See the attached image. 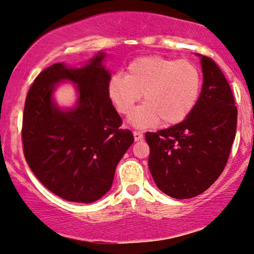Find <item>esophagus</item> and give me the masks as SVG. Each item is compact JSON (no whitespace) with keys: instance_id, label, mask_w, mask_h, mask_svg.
<instances>
[{"instance_id":"1","label":"esophagus","mask_w":254,"mask_h":254,"mask_svg":"<svg viewBox=\"0 0 254 254\" xmlns=\"http://www.w3.org/2000/svg\"><path fill=\"white\" fill-rule=\"evenodd\" d=\"M133 135H134V140L135 141H139V140H142V138H143V133L141 131H138V130H135V131H133Z\"/></svg>"}]
</instances>
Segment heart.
Segmentation results:
<instances>
[{"mask_svg":"<svg viewBox=\"0 0 254 254\" xmlns=\"http://www.w3.org/2000/svg\"><path fill=\"white\" fill-rule=\"evenodd\" d=\"M201 88L202 78L194 63L151 55L132 61L126 76L113 75L107 92L123 115L130 114L143 95L144 104L132 113L130 121L148 127L160 120L166 126L183 122L194 110Z\"/></svg>","mask_w":254,"mask_h":254,"instance_id":"heart-1","label":"heart"}]
</instances>
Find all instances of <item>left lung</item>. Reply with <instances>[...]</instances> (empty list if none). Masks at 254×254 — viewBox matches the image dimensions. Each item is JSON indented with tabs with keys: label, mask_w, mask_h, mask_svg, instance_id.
Segmentation results:
<instances>
[{
	"label": "left lung",
	"mask_w": 254,
	"mask_h": 254,
	"mask_svg": "<svg viewBox=\"0 0 254 254\" xmlns=\"http://www.w3.org/2000/svg\"><path fill=\"white\" fill-rule=\"evenodd\" d=\"M203 84L194 110L176 126L147 132L148 165L160 191L175 199L199 195L228 162L237 108L228 81L214 60L202 56Z\"/></svg>",
	"instance_id": "1"
}]
</instances>
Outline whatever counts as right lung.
I'll return each instance as SVG.
<instances>
[{
	"label": "right lung",
	"instance_id": "1",
	"mask_svg": "<svg viewBox=\"0 0 254 254\" xmlns=\"http://www.w3.org/2000/svg\"><path fill=\"white\" fill-rule=\"evenodd\" d=\"M96 55L81 69L55 63L40 72L28 91L22 118L23 155L40 183L73 202L90 203L110 190L116 165L134 141L121 128L107 86L111 74ZM61 79L78 84L75 109L60 111L51 100Z\"/></svg>",
	"mask_w": 254,
	"mask_h": 254
}]
</instances>
